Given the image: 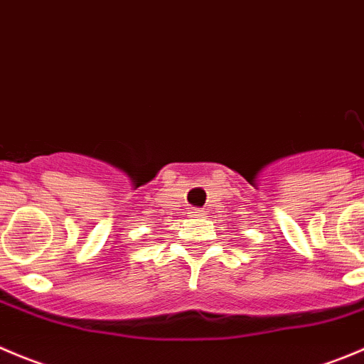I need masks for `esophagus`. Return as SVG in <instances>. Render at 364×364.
Masks as SVG:
<instances>
[{
    "instance_id": "esophagus-1",
    "label": "esophagus",
    "mask_w": 364,
    "mask_h": 364,
    "mask_svg": "<svg viewBox=\"0 0 364 364\" xmlns=\"http://www.w3.org/2000/svg\"><path fill=\"white\" fill-rule=\"evenodd\" d=\"M192 215L193 217H204V215H206V211H204V208H193Z\"/></svg>"
}]
</instances>
